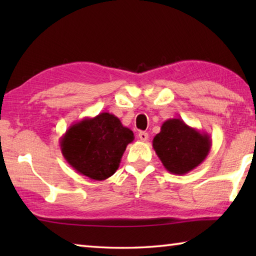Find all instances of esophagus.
Returning a JSON list of instances; mask_svg holds the SVG:
<instances>
[{"label": "esophagus", "mask_w": 256, "mask_h": 256, "mask_svg": "<svg viewBox=\"0 0 256 256\" xmlns=\"http://www.w3.org/2000/svg\"><path fill=\"white\" fill-rule=\"evenodd\" d=\"M138 138H140L141 141L146 142L149 138V134L146 132H138Z\"/></svg>", "instance_id": "obj_1"}]
</instances>
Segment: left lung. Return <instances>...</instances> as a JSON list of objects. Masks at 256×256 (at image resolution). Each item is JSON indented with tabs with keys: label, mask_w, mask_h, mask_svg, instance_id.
Here are the masks:
<instances>
[{
	"label": "left lung",
	"mask_w": 256,
	"mask_h": 256,
	"mask_svg": "<svg viewBox=\"0 0 256 256\" xmlns=\"http://www.w3.org/2000/svg\"><path fill=\"white\" fill-rule=\"evenodd\" d=\"M211 144L209 134L188 126L180 118L164 120L152 140L160 162L174 175H184L204 162Z\"/></svg>",
	"instance_id": "1"
}]
</instances>
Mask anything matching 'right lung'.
<instances>
[{
    "mask_svg": "<svg viewBox=\"0 0 256 256\" xmlns=\"http://www.w3.org/2000/svg\"><path fill=\"white\" fill-rule=\"evenodd\" d=\"M134 140L131 130L118 118L100 112L72 124L60 138L63 157L79 174L94 180H104L118 170L128 144Z\"/></svg>",
    "mask_w": 256,
    "mask_h": 256,
    "instance_id": "right-lung-1",
    "label": "right lung"
}]
</instances>
